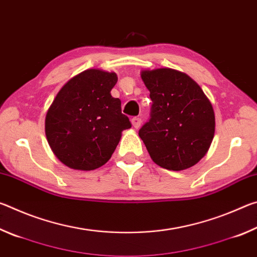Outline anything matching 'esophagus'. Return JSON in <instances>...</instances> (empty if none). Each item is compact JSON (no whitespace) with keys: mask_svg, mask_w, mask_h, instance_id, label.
I'll use <instances>...</instances> for the list:
<instances>
[{"mask_svg":"<svg viewBox=\"0 0 257 257\" xmlns=\"http://www.w3.org/2000/svg\"><path fill=\"white\" fill-rule=\"evenodd\" d=\"M132 123L134 125V128L138 129L139 127H141V124H142V119L141 118H137V116H135V118L132 119Z\"/></svg>","mask_w":257,"mask_h":257,"instance_id":"34e87169","label":"esophagus"}]
</instances>
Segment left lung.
Wrapping results in <instances>:
<instances>
[{"label": "left lung", "mask_w": 257, "mask_h": 257, "mask_svg": "<svg viewBox=\"0 0 257 257\" xmlns=\"http://www.w3.org/2000/svg\"><path fill=\"white\" fill-rule=\"evenodd\" d=\"M152 99L151 119L139 130L151 159L167 170L191 168L210 149L215 132L214 110L201 87L170 68L142 70Z\"/></svg>", "instance_id": "left-lung-1"}]
</instances>
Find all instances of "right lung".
<instances>
[{
    "label": "right lung",
    "instance_id": "1",
    "mask_svg": "<svg viewBox=\"0 0 257 257\" xmlns=\"http://www.w3.org/2000/svg\"><path fill=\"white\" fill-rule=\"evenodd\" d=\"M114 72L88 69L63 85L45 118V134L54 155L73 170L90 171L105 164L132 123L112 97Z\"/></svg>",
    "mask_w": 257,
    "mask_h": 257
}]
</instances>
